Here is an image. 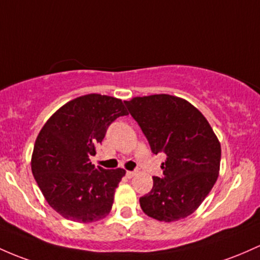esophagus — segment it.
Instances as JSON below:
<instances>
[{
    "label": "esophagus",
    "instance_id": "1",
    "mask_svg": "<svg viewBox=\"0 0 260 260\" xmlns=\"http://www.w3.org/2000/svg\"><path fill=\"white\" fill-rule=\"evenodd\" d=\"M137 174H138V172H136V170L135 172H127V176L128 178H133V176H136Z\"/></svg>",
    "mask_w": 260,
    "mask_h": 260
}]
</instances>
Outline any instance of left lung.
<instances>
[{
  "instance_id": "8db88e82",
  "label": "left lung",
  "mask_w": 260,
  "mask_h": 260,
  "mask_svg": "<svg viewBox=\"0 0 260 260\" xmlns=\"http://www.w3.org/2000/svg\"><path fill=\"white\" fill-rule=\"evenodd\" d=\"M154 154L164 153L162 176L139 199L142 210L173 222L195 212L218 178L221 144L205 116L186 100L150 95L124 101Z\"/></svg>"
}]
</instances>
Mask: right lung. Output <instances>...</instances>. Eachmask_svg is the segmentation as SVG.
<instances>
[{
	"mask_svg": "<svg viewBox=\"0 0 260 260\" xmlns=\"http://www.w3.org/2000/svg\"><path fill=\"white\" fill-rule=\"evenodd\" d=\"M122 100L99 93L61 106L43 125L32 154V173L53 210L80 223L99 221L112 209L125 170L91 164L108 125L127 116Z\"/></svg>",
	"mask_w": 260,
	"mask_h": 260,
	"instance_id": "1",
	"label": "right lung"
}]
</instances>
